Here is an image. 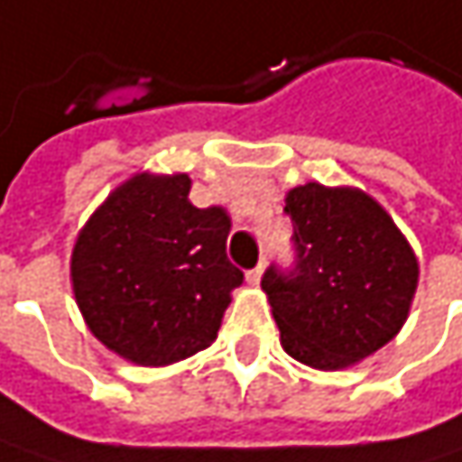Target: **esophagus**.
I'll use <instances>...</instances> for the list:
<instances>
[{"mask_svg": "<svg viewBox=\"0 0 462 462\" xmlns=\"http://www.w3.org/2000/svg\"><path fill=\"white\" fill-rule=\"evenodd\" d=\"M262 274H264V262H259L251 273L245 274V280H248V285H259L262 282Z\"/></svg>", "mask_w": 462, "mask_h": 462, "instance_id": "esophagus-1", "label": "esophagus"}]
</instances>
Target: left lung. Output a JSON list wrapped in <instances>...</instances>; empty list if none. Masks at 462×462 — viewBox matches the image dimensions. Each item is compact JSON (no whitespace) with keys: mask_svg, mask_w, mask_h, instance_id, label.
Instances as JSON below:
<instances>
[{"mask_svg":"<svg viewBox=\"0 0 462 462\" xmlns=\"http://www.w3.org/2000/svg\"><path fill=\"white\" fill-rule=\"evenodd\" d=\"M299 262L270 267L262 291L288 355L346 370L386 346L410 315L418 256L386 208L359 188L307 182L285 192Z\"/></svg>","mask_w":462,"mask_h":462,"instance_id":"left-lung-1","label":"left lung"}]
</instances>
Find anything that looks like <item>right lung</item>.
<instances>
[{
  "instance_id": "right-lung-1",
  "label": "right lung",
  "mask_w": 462,
  "mask_h": 462,
  "mask_svg": "<svg viewBox=\"0 0 462 462\" xmlns=\"http://www.w3.org/2000/svg\"><path fill=\"white\" fill-rule=\"evenodd\" d=\"M188 174L140 171L79 230L70 285L92 336L143 367H166L217 341L243 273L225 245V208H195Z\"/></svg>"
}]
</instances>
